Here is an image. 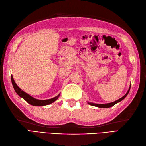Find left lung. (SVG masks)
Returning <instances> with one entry per match:
<instances>
[{
	"label": "left lung",
	"mask_w": 146,
	"mask_h": 146,
	"mask_svg": "<svg viewBox=\"0 0 146 146\" xmlns=\"http://www.w3.org/2000/svg\"><path fill=\"white\" fill-rule=\"evenodd\" d=\"M130 89H131V86H130V88L129 89L128 92H127V94L123 96V97H122V98H120V99H119V100H117L116 101H115L113 102H111V103H109V104H93V103H90V102H88V104L90 105H93V106H95V107H100V108H108V107H112L113 106V105L115 104H116L117 103H118V102H119L120 101H122L123 98H125L126 97V96L127 95V94H129V90Z\"/></svg>",
	"instance_id": "8db88e82"
}]
</instances>
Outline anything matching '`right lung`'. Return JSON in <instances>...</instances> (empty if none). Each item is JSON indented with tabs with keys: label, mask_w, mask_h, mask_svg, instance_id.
Wrapping results in <instances>:
<instances>
[{
	"label": "right lung",
	"mask_w": 146,
	"mask_h": 146,
	"mask_svg": "<svg viewBox=\"0 0 146 146\" xmlns=\"http://www.w3.org/2000/svg\"><path fill=\"white\" fill-rule=\"evenodd\" d=\"M11 80L12 85H13V87L15 90V92H16L21 97L24 98L27 103H29V104L32 105H34V106H43V105H49L52 103V102H54L55 100H56L59 97V96H60V95H58L56 97H55L51 99H48V100H38V99H36L32 97L31 96H30L29 95L26 94V93H25L24 91L21 90V89L19 87L16 85V83H15L13 79V77L12 76H11Z\"/></svg>",
	"instance_id": "add662e5"
}]
</instances>
